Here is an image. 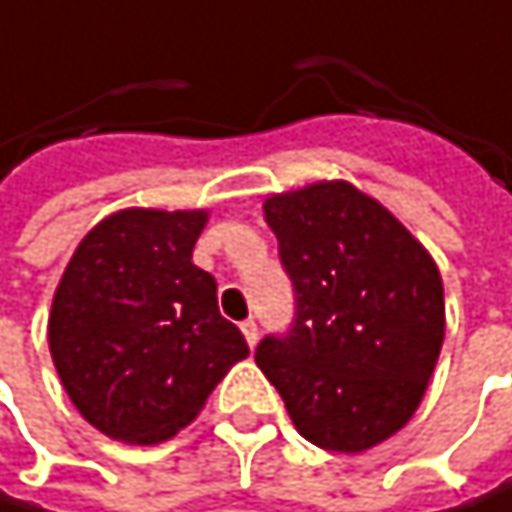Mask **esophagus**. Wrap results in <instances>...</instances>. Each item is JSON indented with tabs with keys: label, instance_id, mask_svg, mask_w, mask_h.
Here are the masks:
<instances>
[{
	"label": "esophagus",
	"instance_id": "1",
	"mask_svg": "<svg viewBox=\"0 0 512 512\" xmlns=\"http://www.w3.org/2000/svg\"><path fill=\"white\" fill-rule=\"evenodd\" d=\"M241 334H244L247 346L253 349V346H256V340H259V325H256L253 319H244V322H241Z\"/></svg>",
	"mask_w": 512,
	"mask_h": 512
}]
</instances>
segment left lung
Returning a JSON list of instances; mask_svg holds the SVG:
<instances>
[{
    "mask_svg": "<svg viewBox=\"0 0 512 512\" xmlns=\"http://www.w3.org/2000/svg\"><path fill=\"white\" fill-rule=\"evenodd\" d=\"M265 220L295 316L256 346L298 432L361 453L414 414L444 343L435 262L376 199L346 181L271 196Z\"/></svg>",
    "mask_w": 512,
    "mask_h": 512,
    "instance_id": "obj_1",
    "label": "left lung"
}]
</instances>
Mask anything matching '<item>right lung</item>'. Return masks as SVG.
<instances>
[{
  "instance_id": "obj_1",
  "label": "right lung",
  "mask_w": 512,
  "mask_h": 512,
  "mask_svg": "<svg viewBox=\"0 0 512 512\" xmlns=\"http://www.w3.org/2000/svg\"><path fill=\"white\" fill-rule=\"evenodd\" d=\"M205 211L128 208L77 247L53 298L50 352L80 414L110 438L157 444L187 426L247 358L193 265Z\"/></svg>"
}]
</instances>
